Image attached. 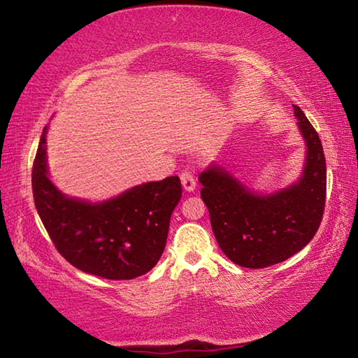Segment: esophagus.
I'll return each instance as SVG.
<instances>
[{
  "mask_svg": "<svg viewBox=\"0 0 358 358\" xmlns=\"http://www.w3.org/2000/svg\"><path fill=\"white\" fill-rule=\"evenodd\" d=\"M180 180H181V185H183V189L186 192H192L194 189H196V178H194V175L191 172L181 173Z\"/></svg>",
  "mask_w": 358,
  "mask_h": 358,
  "instance_id": "1",
  "label": "esophagus"
}]
</instances>
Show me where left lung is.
I'll return each mask as SVG.
<instances>
[{
    "label": "left lung",
    "instance_id": "8db88e82",
    "mask_svg": "<svg viewBox=\"0 0 358 358\" xmlns=\"http://www.w3.org/2000/svg\"><path fill=\"white\" fill-rule=\"evenodd\" d=\"M296 126L305 141L300 178L273 192L248 187L226 164L208 166L199 175L202 201L222 252L245 268H265L301 251L322 221L327 166L316 129L299 106Z\"/></svg>",
    "mask_w": 358,
    "mask_h": 358
}]
</instances>
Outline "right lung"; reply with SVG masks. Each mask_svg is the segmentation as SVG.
I'll list each match as a JSON object with an SVG mask.
<instances>
[{"instance_id":"right-lung-1","label":"right lung","mask_w":358,"mask_h":358,"mask_svg":"<svg viewBox=\"0 0 358 358\" xmlns=\"http://www.w3.org/2000/svg\"><path fill=\"white\" fill-rule=\"evenodd\" d=\"M31 183L36 210L58 252L85 273L118 281L134 280L157 264L181 199L178 177L137 185L101 202L66 196L48 175L47 126Z\"/></svg>"}]
</instances>
